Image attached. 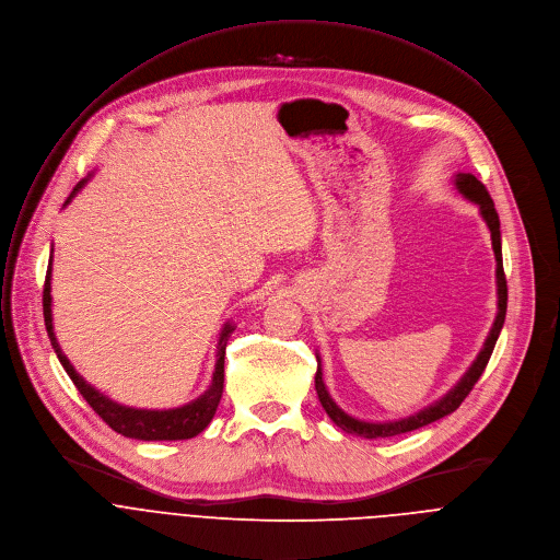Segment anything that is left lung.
<instances>
[{
	"mask_svg": "<svg viewBox=\"0 0 560 560\" xmlns=\"http://www.w3.org/2000/svg\"><path fill=\"white\" fill-rule=\"evenodd\" d=\"M456 186L460 189V194L476 202L480 207V215L485 218L489 231H491V246H493V254H495V282H499V316H495V323L485 340V347L482 351L478 353L476 362L469 366L467 374L463 376V381L443 398L439 400L436 405H431L405 420H394V422H364V420H355L351 416H347L329 396V392L325 389V383H323V369L318 364V371H316V392H318V398L325 407V411L329 413V418L347 433H353V436H362V439H389V436H398V433H405V431H413L418 427H424L433 420H441L443 416L456 411L460 407V402L469 396V392L474 389V385L478 383V378L482 376V371L491 358V351L495 347V340H499V334L503 329V323H505V314H508V280H505V269H503V252H501V222H499V213H495V207H493V200L491 196L487 194L485 184L478 182L474 175L469 173H458L456 175Z\"/></svg>",
	"mask_w": 560,
	"mask_h": 560,
	"instance_id": "8db88e82",
	"label": "left lung"
}]
</instances>
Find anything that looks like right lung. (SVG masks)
<instances>
[{
  "label": "right lung",
  "instance_id": "right-lung-1",
  "mask_svg": "<svg viewBox=\"0 0 560 560\" xmlns=\"http://www.w3.org/2000/svg\"><path fill=\"white\" fill-rule=\"evenodd\" d=\"M86 184V179L78 182L75 189L71 194V198L82 189ZM71 198L65 202L69 205ZM42 304H44V325L50 338V345L61 362V366L67 369L69 378L73 381V385L78 387V392L84 396V400L93 407V411L121 436L129 439H138V441H186L198 436L200 431H205V427L211 422V418L215 416V409L220 405L222 398V389H224V351H226V342L229 336L233 334V327L226 325L222 329L220 342H218V362H215V371H213V383L211 387L194 402L177 407V409H166V411H151V409H133V407H124L113 402L110 398L102 396L97 389H93L78 371L73 369V364L69 362V358L61 353L57 338L52 334V318H50V265L46 269V280H44V295H42Z\"/></svg>",
  "mask_w": 560,
  "mask_h": 560
}]
</instances>
